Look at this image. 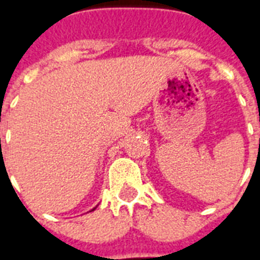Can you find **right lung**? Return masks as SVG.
Listing matches in <instances>:
<instances>
[{
    "label": "right lung",
    "mask_w": 260,
    "mask_h": 260,
    "mask_svg": "<svg viewBox=\"0 0 260 260\" xmlns=\"http://www.w3.org/2000/svg\"><path fill=\"white\" fill-rule=\"evenodd\" d=\"M94 209H96V207H93V209H92V210H94ZM92 210H90V212H92Z\"/></svg>",
    "instance_id": "obj_1"
}]
</instances>
